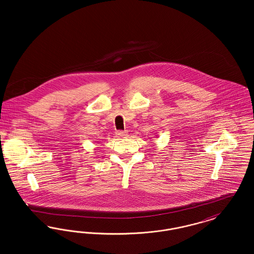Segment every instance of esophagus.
Returning <instances> with one entry per match:
<instances>
[{"mask_svg":"<svg viewBox=\"0 0 254 254\" xmlns=\"http://www.w3.org/2000/svg\"><path fill=\"white\" fill-rule=\"evenodd\" d=\"M115 133H116V135H117L118 137H123V136L126 135V131H123V130H117Z\"/></svg>","mask_w":254,"mask_h":254,"instance_id":"obj_1","label":"esophagus"}]
</instances>
